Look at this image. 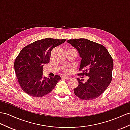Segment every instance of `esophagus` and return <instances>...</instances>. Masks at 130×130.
<instances>
[{
	"mask_svg": "<svg viewBox=\"0 0 130 130\" xmlns=\"http://www.w3.org/2000/svg\"><path fill=\"white\" fill-rule=\"evenodd\" d=\"M62 78H64V79H70L71 78L69 77V76H62Z\"/></svg>",
	"mask_w": 130,
	"mask_h": 130,
	"instance_id": "34e87169",
	"label": "esophagus"
}]
</instances>
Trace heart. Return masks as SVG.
<instances>
[{
    "label": "heart",
    "instance_id": "heart-1",
    "mask_svg": "<svg viewBox=\"0 0 130 130\" xmlns=\"http://www.w3.org/2000/svg\"><path fill=\"white\" fill-rule=\"evenodd\" d=\"M65 73H66V74H68V73L70 71V69H66L65 70Z\"/></svg>",
    "mask_w": 130,
    "mask_h": 130
}]
</instances>
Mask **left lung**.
Wrapping results in <instances>:
<instances>
[{
  "mask_svg": "<svg viewBox=\"0 0 130 130\" xmlns=\"http://www.w3.org/2000/svg\"><path fill=\"white\" fill-rule=\"evenodd\" d=\"M67 42L77 50L82 58L78 75L88 76L87 81L77 78L75 95L88 101L99 97L110 84L113 69L112 58L104 46L85 38L69 39Z\"/></svg>",
  "mask_w": 130,
  "mask_h": 130,
  "instance_id": "left-lung-1",
  "label": "left lung"
}]
</instances>
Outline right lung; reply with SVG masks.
I'll return each instance as SVG.
<instances>
[{
  "instance_id": "1",
  "label": "right lung",
  "mask_w": 130,
  "mask_h": 130,
  "mask_svg": "<svg viewBox=\"0 0 130 130\" xmlns=\"http://www.w3.org/2000/svg\"><path fill=\"white\" fill-rule=\"evenodd\" d=\"M65 41L66 39H43L26 45L20 52L14 68L19 84L26 93L41 97L54 88L61 77L58 75L44 77L43 67L49 62L52 50Z\"/></svg>"
}]
</instances>
